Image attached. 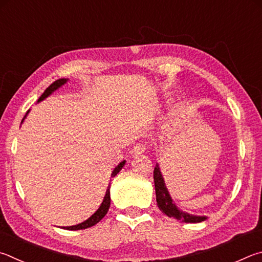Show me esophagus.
Here are the masks:
<instances>
[{
	"label": "esophagus",
	"instance_id": "34e87169",
	"mask_svg": "<svg viewBox=\"0 0 262 262\" xmlns=\"http://www.w3.org/2000/svg\"><path fill=\"white\" fill-rule=\"evenodd\" d=\"M146 150V146L144 144H137L134 148L131 150V154L134 155V157H138V155L144 154Z\"/></svg>",
	"mask_w": 262,
	"mask_h": 262
}]
</instances>
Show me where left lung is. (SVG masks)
Instances as JSON below:
<instances>
[{
  "label": "left lung",
  "mask_w": 262,
  "mask_h": 262,
  "mask_svg": "<svg viewBox=\"0 0 262 262\" xmlns=\"http://www.w3.org/2000/svg\"><path fill=\"white\" fill-rule=\"evenodd\" d=\"M154 185H155V194H157V204L160 210H162L169 217H173L181 222L185 223H199L205 221L207 216H199V215H192L186 212H183L177 206L173 204L170 194L167 190V186L164 184V180L160 167L157 163L154 168Z\"/></svg>",
  "instance_id": "8db88e82"
}]
</instances>
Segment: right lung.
<instances>
[{
    "label": "right lung",
    "mask_w": 262,
    "mask_h": 262,
    "mask_svg": "<svg viewBox=\"0 0 262 262\" xmlns=\"http://www.w3.org/2000/svg\"><path fill=\"white\" fill-rule=\"evenodd\" d=\"M68 80H69V79H66V78H62V79L55 80L52 85L48 86L47 89H46V91L43 92L42 95H41L40 98H39L38 102H40V101L45 100L46 98H47V96H49L50 94H52L53 92H55L57 89H59V87L66 84V82H67ZM29 112H30V110H29ZM29 112L26 113L25 117L27 116V114H29ZM25 117L23 118V121H24ZM23 121H21V123H23ZM124 164H125V161H122L121 163L118 164V166H117L116 168L114 169V171L112 172V177H115L119 171H121V169L124 167ZM109 207H110V184L108 185L107 191H105V195H104V198H103L102 204L100 205V207L98 208V210H96V212H95L93 215H92L91 217L87 219L86 221H84V222L77 224V226L63 227V229H67V230H81V229H87V228H90V227H93L94 224L100 222L101 220H102V219L104 217V215L107 214Z\"/></svg>",
    "instance_id": "1"
}]
</instances>
